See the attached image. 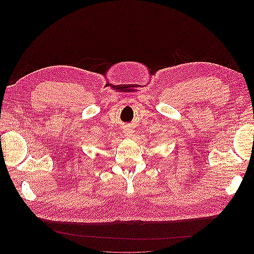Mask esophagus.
<instances>
[{
	"label": "esophagus",
	"instance_id": "esophagus-1",
	"mask_svg": "<svg viewBox=\"0 0 254 254\" xmlns=\"http://www.w3.org/2000/svg\"><path fill=\"white\" fill-rule=\"evenodd\" d=\"M124 133H125L126 135H131V133H132V130L130 129L129 127H126V128L124 129Z\"/></svg>",
	"mask_w": 254,
	"mask_h": 254
}]
</instances>
